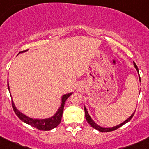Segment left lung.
I'll return each mask as SVG.
<instances>
[{
  "instance_id": "8db88e82",
  "label": "left lung",
  "mask_w": 149,
  "mask_h": 149,
  "mask_svg": "<svg viewBox=\"0 0 149 149\" xmlns=\"http://www.w3.org/2000/svg\"><path fill=\"white\" fill-rule=\"evenodd\" d=\"M133 64H134L135 67H136V70H137L138 72H139V68H138L137 65H136V64H135V62H133ZM139 78H140V79H141L140 76H139ZM84 109H85V118H86V120H87V123H88L90 124V125H91V126L93 127V128H95V129L97 130V131H100V132H110V131H115V130L118 129V128H120V127L122 126L123 125H124V124H125V123H128V121L131 120V119L132 118H133V115H134V113H135V112H134V113H133V114H132L131 116H130V117L128 118V119H127V120H125L123 123H122L119 124L118 125H116V126L113 127V128H102V127H100V125H97V124H96L94 122V121L92 120V118H90V115H89L88 112H87V109H86L85 107H84Z\"/></svg>"
}]
</instances>
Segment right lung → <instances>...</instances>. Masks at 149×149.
<instances>
[{
	"instance_id": "obj_1",
	"label": "right lung",
	"mask_w": 149,
	"mask_h": 149,
	"mask_svg": "<svg viewBox=\"0 0 149 149\" xmlns=\"http://www.w3.org/2000/svg\"><path fill=\"white\" fill-rule=\"evenodd\" d=\"M22 51L23 52H26ZM20 53V52H19ZM8 88L9 90V86H8ZM72 94V93H68V94L64 95L62 97V105L61 107L59 108L58 111L56 112V114L54 115L52 117L49 118L47 119H32L30 118L27 117L25 115L22 114L21 112H19L15 107L14 103L12 101V107H13V110H14L15 113H16V116L19 118L20 120H21L23 122L29 124V125H31L33 128H36L37 129L41 130V131H49V130L53 129V128H56L59 123H60L61 120H62V113H63L64 110V103H65V101L67 100V99L70 97L71 95Z\"/></svg>"
}]
</instances>
